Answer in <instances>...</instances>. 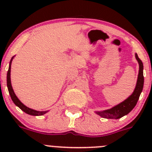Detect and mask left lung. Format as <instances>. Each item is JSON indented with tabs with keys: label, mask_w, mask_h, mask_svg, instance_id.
<instances>
[{
	"label": "left lung",
	"mask_w": 152,
	"mask_h": 152,
	"mask_svg": "<svg viewBox=\"0 0 152 152\" xmlns=\"http://www.w3.org/2000/svg\"><path fill=\"white\" fill-rule=\"evenodd\" d=\"M135 58L139 64V72L137 76V84L135 88L133 91L132 94L129 96L126 100L122 102L119 104L115 106L109 110H103V111H96L95 113L102 118L107 119H118L122 118L126 115L129 114L133 110L137 102L138 101L139 97L140 96L142 88H143L144 77H143V65L142 61L139 59L137 53H135Z\"/></svg>",
	"instance_id": "8db88e82"
}]
</instances>
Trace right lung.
Segmentation results:
<instances>
[{"instance_id":"obj_1","label":"right lung","mask_w":152,"mask_h":152,"mask_svg":"<svg viewBox=\"0 0 152 152\" xmlns=\"http://www.w3.org/2000/svg\"><path fill=\"white\" fill-rule=\"evenodd\" d=\"M15 56L11 59V61L10 62V66H9V70L8 72H7V87H8V90H9V93H10V95L11 96V99H12V102H14L15 105L18 106L21 110L24 112V113H27V114L31 115H34V116H39V115H43L44 114L48 113V110L46 111H37V110H33V109H31L29 107H26V105H24L19 100L17 96L15 95V92H14L13 88H12V83H11V65H12V59Z\"/></svg>"}]
</instances>
